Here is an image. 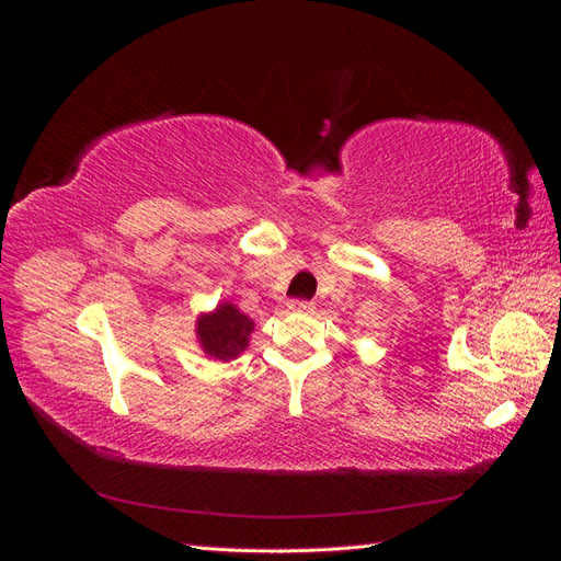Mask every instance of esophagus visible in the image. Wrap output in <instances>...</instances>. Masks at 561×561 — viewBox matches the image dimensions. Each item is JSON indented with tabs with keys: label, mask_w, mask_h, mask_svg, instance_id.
I'll use <instances>...</instances> for the list:
<instances>
[{
	"label": "esophagus",
	"mask_w": 561,
	"mask_h": 561,
	"mask_svg": "<svg viewBox=\"0 0 561 561\" xmlns=\"http://www.w3.org/2000/svg\"><path fill=\"white\" fill-rule=\"evenodd\" d=\"M311 309H313L311 301H301V299L290 301V311H311Z\"/></svg>",
	"instance_id": "34e87169"
}]
</instances>
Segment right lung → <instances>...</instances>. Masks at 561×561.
<instances>
[{"label": "right lung", "mask_w": 561, "mask_h": 561, "mask_svg": "<svg viewBox=\"0 0 561 561\" xmlns=\"http://www.w3.org/2000/svg\"><path fill=\"white\" fill-rule=\"evenodd\" d=\"M254 320L231 301H219L213 311L196 318V342L210 360H236L248 348Z\"/></svg>", "instance_id": "1"}]
</instances>
